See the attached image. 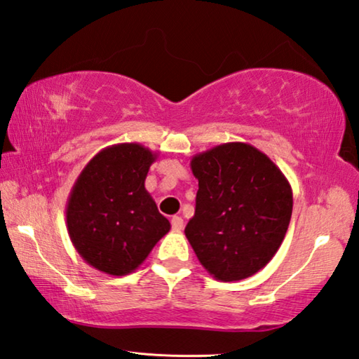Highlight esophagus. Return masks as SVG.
I'll return each instance as SVG.
<instances>
[{
    "label": "esophagus",
    "instance_id": "obj_1",
    "mask_svg": "<svg viewBox=\"0 0 359 359\" xmlns=\"http://www.w3.org/2000/svg\"><path fill=\"white\" fill-rule=\"evenodd\" d=\"M183 227H184L183 219H181L180 216H173L172 217V229L175 231H181V230H183Z\"/></svg>",
    "mask_w": 359,
    "mask_h": 359
}]
</instances>
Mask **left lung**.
<instances>
[{"instance_id":"1","label":"left lung","mask_w":359,"mask_h":359,"mask_svg":"<svg viewBox=\"0 0 359 359\" xmlns=\"http://www.w3.org/2000/svg\"><path fill=\"white\" fill-rule=\"evenodd\" d=\"M196 215L184 233L212 278L233 282L265 268L284 241L293 194L280 168L249 143L230 142L191 161Z\"/></svg>"}]
</instances>
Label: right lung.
<instances>
[{"instance_id": "1", "label": "right lung", "mask_w": 359, "mask_h": 359, "mask_svg": "<svg viewBox=\"0 0 359 359\" xmlns=\"http://www.w3.org/2000/svg\"><path fill=\"white\" fill-rule=\"evenodd\" d=\"M157 153L140 143L100 149L81 170L66 203L67 233L88 265L126 276L147 260L170 222L144 189Z\"/></svg>"}]
</instances>
